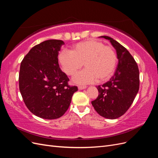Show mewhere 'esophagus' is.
<instances>
[{"label":"esophagus","instance_id":"34e87169","mask_svg":"<svg viewBox=\"0 0 158 158\" xmlns=\"http://www.w3.org/2000/svg\"><path fill=\"white\" fill-rule=\"evenodd\" d=\"M86 88V86H82V85H79L78 86V89H85Z\"/></svg>","mask_w":158,"mask_h":158}]
</instances>
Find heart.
Wrapping results in <instances>:
<instances>
[{"instance_id":"heart-1","label":"heart","mask_w":158,"mask_h":158,"mask_svg":"<svg viewBox=\"0 0 158 158\" xmlns=\"http://www.w3.org/2000/svg\"><path fill=\"white\" fill-rule=\"evenodd\" d=\"M58 60L62 69L69 76L75 74L84 64L85 69L73 78L79 85L94 83L98 80L99 82L107 81L114 74L117 63V54L113 47L94 40L78 43L70 51H61Z\"/></svg>"}]
</instances>
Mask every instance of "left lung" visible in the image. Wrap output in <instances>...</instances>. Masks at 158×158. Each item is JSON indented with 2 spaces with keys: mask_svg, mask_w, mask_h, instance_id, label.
Wrapping results in <instances>:
<instances>
[{
  "mask_svg": "<svg viewBox=\"0 0 158 158\" xmlns=\"http://www.w3.org/2000/svg\"><path fill=\"white\" fill-rule=\"evenodd\" d=\"M108 40L116 50L118 65L114 75L102 85L97 87L99 95L92 104L104 118L115 119L125 114L132 105L139 89V70L128 50L113 38Z\"/></svg>",
  "mask_w": 158,
  "mask_h": 158,
  "instance_id": "1",
  "label": "left lung"
}]
</instances>
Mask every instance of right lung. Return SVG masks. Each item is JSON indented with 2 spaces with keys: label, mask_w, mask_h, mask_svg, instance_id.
Listing matches in <instances>:
<instances>
[{
  "label": "right lung",
  "mask_w": 158,
  "mask_h": 158,
  "mask_svg": "<svg viewBox=\"0 0 158 158\" xmlns=\"http://www.w3.org/2000/svg\"><path fill=\"white\" fill-rule=\"evenodd\" d=\"M62 40H47L34 46L20 64L19 88L26 107L35 115L55 119L67 111L78 90L59 67L58 55Z\"/></svg>",
  "instance_id": "add662e5"
}]
</instances>
